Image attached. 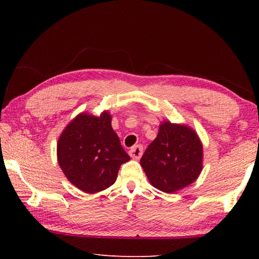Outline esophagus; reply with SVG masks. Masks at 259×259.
I'll return each instance as SVG.
<instances>
[{
    "label": "esophagus",
    "mask_w": 259,
    "mask_h": 259,
    "mask_svg": "<svg viewBox=\"0 0 259 259\" xmlns=\"http://www.w3.org/2000/svg\"><path fill=\"white\" fill-rule=\"evenodd\" d=\"M143 146L142 145H136V146H134V147H131L130 148V151H129V155L133 157V159H139L140 156L143 155Z\"/></svg>",
    "instance_id": "34e87169"
}]
</instances>
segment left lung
Here are the masks:
<instances>
[{
	"instance_id": "obj_1",
	"label": "left lung",
	"mask_w": 259,
	"mask_h": 259,
	"mask_svg": "<svg viewBox=\"0 0 259 259\" xmlns=\"http://www.w3.org/2000/svg\"><path fill=\"white\" fill-rule=\"evenodd\" d=\"M202 161L203 146L196 131L185 124L163 121L140 159V165L155 188L175 193L198 179Z\"/></svg>"
}]
</instances>
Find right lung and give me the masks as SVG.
<instances>
[{"instance_id": "obj_1", "label": "right lung", "mask_w": 259, "mask_h": 259, "mask_svg": "<svg viewBox=\"0 0 259 259\" xmlns=\"http://www.w3.org/2000/svg\"><path fill=\"white\" fill-rule=\"evenodd\" d=\"M57 160L78 190L94 194L112 186L122 163L130 160L112 128V115L80 113L66 125L57 143Z\"/></svg>"}]
</instances>
